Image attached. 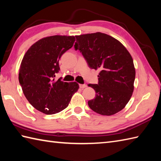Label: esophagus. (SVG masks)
I'll return each mask as SVG.
<instances>
[{
	"label": "esophagus",
	"mask_w": 161,
	"mask_h": 161,
	"mask_svg": "<svg viewBox=\"0 0 161 161\" xmlns=\"http://www.w3.org/2000/svg\"><path fill=\"white\" fill-rule=\"evenodd\" d=\"M86 87V84H80V88H84Z\"/></svg>",
	"instance_id": "obj_1"
}]
</instances>
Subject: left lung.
I'll use <instances>...</instances> for the list:
<instances>
[{
  "mask_svg": "<svg viewBox=\"0 0 161 161\" xmlns=\"http://www.w3.org/2000/svg\"><path fill=\"white\" fill-rule=\"evenodd\" d=\"M79 50L92 69H100L97 84H88L95 97L88 102L93 111L112 115L125 107L131 99L136 77L132 57L126 47L110 35L95 32L75 36Z\"/></svg>",
  "mask_w": 161,
  "mask_h": 161,
  "instance_id": "1",
  "label": "left lung"
}]
</instances>
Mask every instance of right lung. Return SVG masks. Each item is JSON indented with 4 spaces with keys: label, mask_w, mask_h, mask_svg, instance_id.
<instances>
[{
    "label": "right lung",
    "mask_w": 161,
    "mask_h": 161,
    "mask_svg": "<svg viewBox=\"0 0 161 161\" xmlns=\"http://www.w3.org/2000/svg\"><path fill=\"white\" fill-rule=\"evenodd\" d=\"M74 36L54 35L37 41L24 55L19 80L30 104L46 115L59 113L69 104L79 84L54 80L61 55L73 47Z\"/></svg>",
    "instance_id": "obj_1"
}]
</instances>
